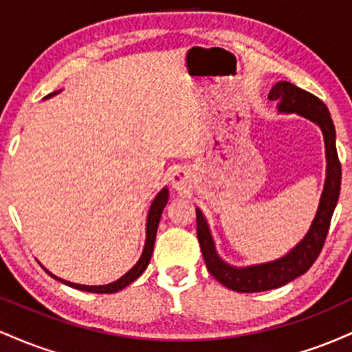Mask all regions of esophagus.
<instances>
[{
    "mask_svg": "<svg viewBox=\"0 0 352 352\" xmlns=\"http://www.w3.org/2000/svg\"><path fill=\"white\" fill-rule=\"evenodd\" d=\"M170 184L177 192H185L188 188V172L184 168H177L170 175Z\"/></svg>",
    "mask_w": 352,
    "mask_h": 352,
    "instance_id": "1",
    "label": "esophagus"
}]
</instances>
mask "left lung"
Returning a JSON list of instances; mask_svg holds the SVG:
<instances>
[{
  "label": "left lung",
  "mask_w": 352,
  "mask_h": 352,
  "mask_svg": "<svg viewBox=\"0 0 352 352\" xmlns=\"http://www.w3.org/2000/svg\"><path fill=\"white\" fill-rule=\"evenodd\" d=\"M268 99L276 100L278 112L300 114L319 125L322 135H324L328 167H326L324 188H322L321 200H319L316 217H314L308 233L292 252L278 260L268 261V263L245 266V268H235V266L225 263L218 256L204 213L197 208V236H199L207 270L217 281L238 293H260L280 288L308 272L321 253L322 245L328 236L331 217H333L339 192H341V162H339L336 151V131H334L333 119H331L324 102L311 92L302 91L286 80L274 84L270 91Z\"/></svg>",
  "instance_id": "8db88e82"
}]
</instances>
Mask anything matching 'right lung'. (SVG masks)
Here are the masks:
<instances>
[{"mask_svg":"<svg viewBox=\"0 0 352 352\" xmlns=\"http://www.w3.org/2000/svg\"><path fill=\"white\" fill-rule=\"evenodd\" d=\"M59 92V91H58ZM58 92H52V94L46 96L47 98H52L54 94H58ZM167 200H168V190L167 187L160 190L159 193H157V197L153 199L152 205H151V210H148V215H147V228H145V245H144V252L140 254L139 261L132 266L131 270H129L127 273L124 274V276H120L119 280L114 281V283H109V285H100V286H87V285H76V283H71V281H66V280H60V278L54 276L51 272H47L46 268V273H50L52 278H56V280L64 283V285L71 286V288L74 289H80V292H89V293H99V294H111V293H117L120 292V289H124L125 286L131 285L132 281H135L137 278L140 276L145 272V268L148 266V261H151L152 258V252H153V243H155V235H157V228H159V221H160V217H162V212L165 208V205H167Z\"/></svg>","mask_w":352,"mask_h":352,"instance_id":"1","label":"right lung"}]
</instances>
